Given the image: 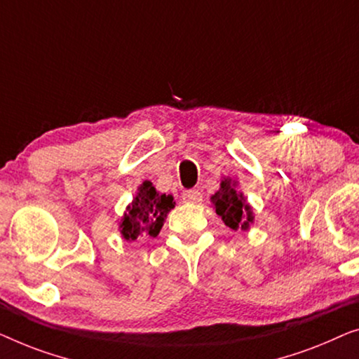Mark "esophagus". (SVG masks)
Listing matches in <instances>:
<instances>
[{"instance_id": "obj_1", "label": "esophagus", "mask_w": 359, "mask_h": 359, "mask_svg": "<svg viewBox=\"0 0 359 359\" xmlns=\"http://www.w3.org/2000/svg\"><path fill=\"white\" fill-rule=\"evenodd\" d=\"M182 200L187 201V203H200L201 200H203V194H201L200 190H185L184 194H182Z\"/></svg>"}]
</instances>
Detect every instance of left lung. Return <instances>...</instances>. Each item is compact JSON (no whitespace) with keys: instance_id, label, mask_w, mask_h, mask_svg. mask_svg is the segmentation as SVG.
<instances>
[{"instance_id":"1","label":"left lung","mask_w":359,"mask_h":359,"mask_svg":"<svg viewBox=\"0 0 359 359\" xmlns=\"http://www.w3.org/2000/svg\"><path fill=\"white\" fill-rule=\"evenodd\" d=\"M211 201H213L216 213L231 229H247L249 223L254 219L250 206L245 203L242 194H237L234 190V184H231L229 179L221 182V189L211 196Z\"/></svg>"}]
</instances>
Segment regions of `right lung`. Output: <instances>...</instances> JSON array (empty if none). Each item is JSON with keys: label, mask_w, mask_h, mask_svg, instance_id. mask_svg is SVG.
<instances>
[{"label": "right lung", "mask_w": 359, "mask_h": 359, "mask_svg": "<svg viewBox=\"0 0 359 359\" xmlns=\"http://www.w3.org/2000/svg\"><path fill=\"white\" fill-rule=\"evenodd\" d=\"M172 200L170 195L158 194L151 182H143L120 224L125 239L136 241L141 237L158 236L168 213L175 206Z\"/></svg>", "instance_id": "obj_1"}]
</instances>
